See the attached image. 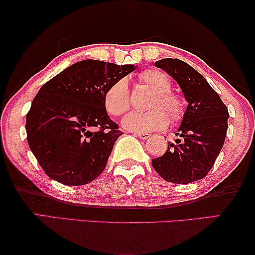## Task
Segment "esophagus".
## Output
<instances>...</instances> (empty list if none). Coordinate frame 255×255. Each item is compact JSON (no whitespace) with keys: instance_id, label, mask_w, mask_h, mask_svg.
I'll return each instance as SVG.
<instances>
[{"instance_id":"obj_1","label":"esophagus","mask_w":255,"mask_h":255,"mask_svg":"<svg viewBox=\"0 0 255 255\" xmlns=\"http://www.w3.org/2000/svg\"><path fill=\"white\" fill-rule=\"evenodd\" d=\"M134 134L140 139H147L149 137V133H147V132H135Z\"/></svg>"}]
</instances>
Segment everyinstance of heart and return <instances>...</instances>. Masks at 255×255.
<instances>
[{
  "mask_svg": "<svg viewBox=\"0 0 255 255\" xmlns=\"http://www.w3.org/2000/svg\"><path fill=\"white\" fill-rule=\"evenodd\" d=\"M139 80L154 92L146 113H131L123 120L125 128L138 132L161 130L168 124L182 120L186 111L184 101L179 94L170 90L172 82L168 75L158 69H147L139 75ZM107 113L114 117H120L130 108V93L128 81L121 79L113 83L103 97Z\"/></svg>",
  "mask_w": 255,
  "mask_h": 255,
  "instance_id": "heart-1",
  "label": "heart"
}]
</instances>
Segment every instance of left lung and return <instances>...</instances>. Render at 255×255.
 I'll return each mask as SVG.
<instances>
[{
	"instance_id": "left-lung-1",
	"label": "left lung",
	"mask_w": 255,
	"mask_h": 255,
	"mask_svg": "<svg viewBox=\"0 0 255 255\" xmlns=\"http://www.w3.org/2000/svg\"><path fill=\"white\" fill-rule=\"evenodd\" d=\"M179 83L188 106L176 139L165 154L152 159L156 173L168 182L186 184L203 179L224 145L229 111L204 76L180 59L155 62Z\"/></svg>"
}]
</instances>
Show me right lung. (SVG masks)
I'll use <instances>...</instances> for the list:
<instances>
[{"instance_id": "right-lung-1", "label": "right lung", "mask_w": 255, "mask_h": 255, "mask_svg": "<svg viewBox=\"0 0 255 255\" xmlns=\"http://www.w3.org/2000/svg\"><path fill=\"white\" fill-rule=\"evenodd\" d=\"M133 65L82 60L39 89L26 114L30 149L46 175L66 186H82L106 168L123 134L104 108L107 89Z\"/></svg>"}]
</instances>
